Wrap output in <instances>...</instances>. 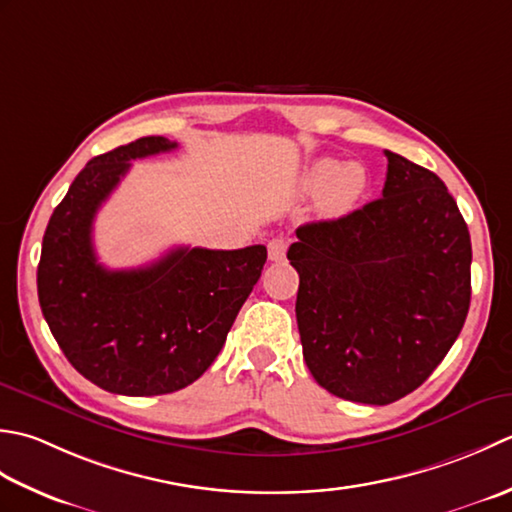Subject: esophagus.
I'll return each instance as SVG.
<instances>
[{
  "mask_svg": "<svg viewBox=\"0 0 512 512\" xmlns=\"http://www.w3.org/2000/svg\"><path fill=\"white\" fill-rule=\"evenodd\" d=\"M287 247H289L287 238H283V236L271 238L269 245H267V249H269V260H274V263H280V260H285Z\"/></svg>",
  "mask_w": 512,
  "mask_h": 512,
  "instance_id": "esophagus-1",
  "label": "esophagus"
}]
</instances>
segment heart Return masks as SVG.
<instances>
[{"instance_id": "heart-1", "label": "heart", "mask_w": 512, "mask_h": 512, "mask_svg": "<svg viewBox=\"0 0 512 512\" xmlns=\"http://www.w3.org/2000/svg\"><path fill=\"white\" fill-rule=\"evenodd\" d=\"M302 187L309 194H322V210L342 216L356 210L369 190V174L360 163L318 159L302 174Z\"/></svg>"}]
</instances>
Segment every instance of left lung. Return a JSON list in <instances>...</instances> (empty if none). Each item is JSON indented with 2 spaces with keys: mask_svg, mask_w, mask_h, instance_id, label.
<instances>
[{
  "mask_svg": "<svg viewBox=\"0 0 512 512\" xmlns=\"http://www.w3.org/2000/svg\"><path fill=\"white\" fill-rule=\"evenodd\" d=\"M378 201L296 229L302 356L342 400L415 391L460 336L471 305V234L437 174L395 152Z\"/></svg>",
  "mask_w": 512,
  "mask_h": 512,
  "instance_id": "obj_1",
  "label": "left lung"
}]
</instances>
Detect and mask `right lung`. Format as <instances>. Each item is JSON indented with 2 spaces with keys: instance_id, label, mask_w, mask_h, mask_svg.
Returning <instances> with one entry per match:
<instances>
[{
  "instance_id": "obj_1",
  "label": "right lung",
  "mask_w": 512,
  "mask_h": 512,
  "mask_svg": "<svg viewBox=\"0 0 512 512\" xmlns=\"http://www.w3.org/2000/svg\"><path fill=\"white\" fill-rule=\"evenodd\" d=\"M176 150L143 137L95 156L52 212L37 267L41 314L83 378L119 395H163L201 378L267 260L265 245L176 247L152 265L103 267L92 223L130 161Z\"/></svg>"
}]
</instances>
